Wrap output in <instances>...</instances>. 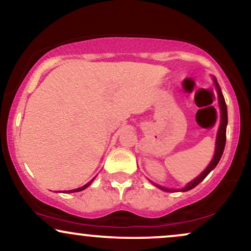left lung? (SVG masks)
Here are the masks:
<instances>
[{
    "label": "left lung",
    "mask_w": 251,
    "mask_h": 251,
    "mask_svg": "<svg viewBox=\"0 0 251 251\" xmlns=\"http://www.w3.org/2000/svg\"><path fill=\"white\" fill-rule=\"evenodd\" d=\"M214 82H215V87H217V90H218L219 103H220V109H221V123H220V127H219V132H218L217 147H215L214 157H213V160L211 161V163L208 164V167L206 168L204 171H202L201 175L197 177L196 179H193L192 182H190L188 185H186L185 188H183L182 190H180V191H189V190L196 188V186L198 185V184L201 183V180L204 179L205 177L207 176L208 174H210L215 167H217V164L219 163V161H220L221 156H223L225 145H226V127H227V120H228V118H227V105H226V102H225V98L223 96V93H221L220 88H219V84L217 83V81H215V80H214ZM158 188H160L161 190H163V191H167V192L175 191V190L166 189V188H162V186H158Z\"/></svg>",
    "instance_id": "left-lung-1"
}]
</instances>
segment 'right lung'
Segmentation results:
<instances>
[{"mask_svg": "<svg viewBox=\"0 0 251 251\" xmlns=\"http://www.w3.org/2000/svg\"><path fill=\"white\" fill-rule=\"evenodd\" d=\"M91 182H93V180H90V182L87 183V184H85V185H83V186H81V188H78V189H74V190H69V191H66V193H67V192L71 193V192H78V191H82V190H84L85 188H88V186L90 185V184H91Z\"/></svg>", "mask_w": 251, "mask_h": 251, "instance_id": "1", "label": "right lung"}]
</instances>
